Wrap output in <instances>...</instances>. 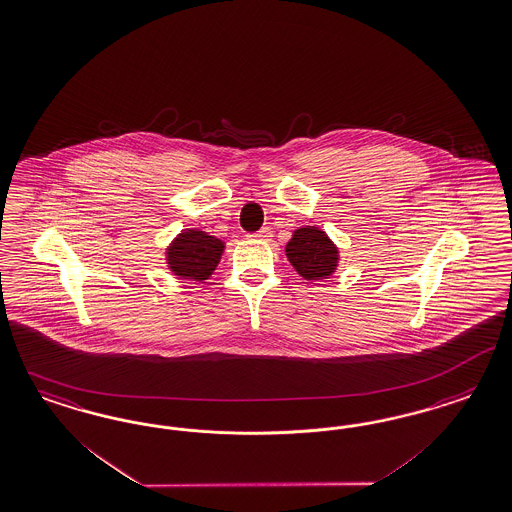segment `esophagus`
Segmentation results:
<instances>
[{
  "instance_id": "1",
  "label": "esophagus",
  "mask_w": 512,
  "mask_h": 512,
  "mask_svg": "<svg viewBox=\"0 0 512 512\" xmlns=\"http://www.w3.org/2000/svg\"><path fill=\"white\" fill-rule=\"evenodd\" d=\"M250 237H254V239H258V241H269V239H271V229L262 228L258 233L250 235Z\"/></svg>"
}]
</instances>
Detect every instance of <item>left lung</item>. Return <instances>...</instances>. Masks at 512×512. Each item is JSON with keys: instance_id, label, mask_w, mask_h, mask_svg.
<instances>
[{"instance_id": "obj_1", "label": "left lung", "mask_w": 512, "mask_h": 512, "mask_svg": "<svg viewBox=\"0 0 512 512\" xmlns=\"http://www.w3.org/2000/svg\"><path fill=\"white\" fill-rule=\"evenodd\" d=\"M290 265L305 281L330 279L340 265V248L315 226L294 229L292 239L284 247Z\"/></svg>"}]
</instances>
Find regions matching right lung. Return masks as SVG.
<instances>
[{"instance_id":"right-lung-1","label":"right lung","mask_w":512,"mask_h":512,"mask_svg":"<svg viewBox=\"0 0 512 512\" xmlns=\"http://www.w3.org/2000/svg\"><path fill=\"white\" fill-rule=\"evenodd\" d=\"M226 243L201 229H184L165 250L167 267L182 281L203 283L220 264Z\"/></svg>"}]
</instances>
